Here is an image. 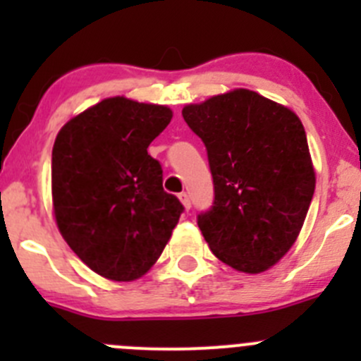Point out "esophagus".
<instances>
[{
  "label": "esophagus",
  "instance_id": "esophagus-1",
  "mask_svg": "<svg viewBox=\"0 0 361 361\" xmlns=\"http://www.w3.org/2000/svg\"><path fill=\"white\" fill-rule=\"evenodd\" d=\"M178 197H180V201H181V204H183V206H185V209H190L192 202H190V197H188L187 192H181V194L178 195Z\"/></svg>",
  "mask_w": 361,
  "mask_h": 361
}]
</instances>
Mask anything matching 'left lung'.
Here are the masks:
<instances>
[{"label": "left lung", "mask_w": 361, "mask_h": 361, "mask_svg": "<svg viewBox=\"0 0 361 361\" xmlns=\"http://www.w3.org/2000/svg\"><path fill=\"white\" fill-rule=\"evenodd\" d=\"M181 115L202 140L213 176V206L197 214L204 239L235 271H267L292 248L314 194L300 118L246 89L188 104Z\"/></svg>", "instance_id": "obj_1"}]
</instances>
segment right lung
<instances>
[{
	"mask_svg": "<svg viewBox=\"0 0 361 361\" xmlns=\"http://www.w3.org/2000/svg\"><path fill=\"white\" fill-rule=\"evenodd\" d=\"M173 118L159 104L108 97L71 118L52 150V199L69 248L94 272L133 281L150 271L183 204L148 155Z\"/></svg>",
	"mask_w": 361,
	"mask_h": 361,
	"instance_id": "right-lung-1",
	"label": "right lung"
}]
</instances>
